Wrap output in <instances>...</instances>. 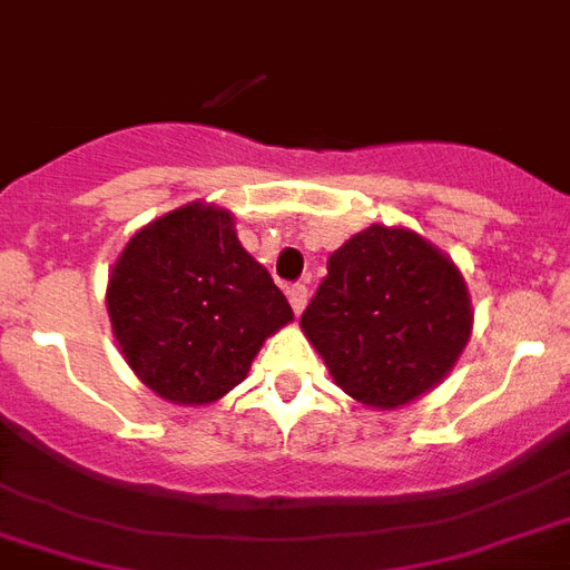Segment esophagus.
<instances>
[{"instance_id": "obj_1", "label": "esophagus", "mask_w": 570, "mask_h": 570, "mask_svg": "<svg viewBox=\"0 0 570 570\" xmlns=\"http://www.w3.org/2000/svg\"><path fill=\"white\" fill-rule=\"evenodd\" d=\"M286 298H289V304H293L295 316H301V309L307 307V286L293 284L289 289H286Z\"/></svg>"}]
</instances>
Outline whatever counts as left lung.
Here are the masks:
<instances>
[{"label": "left lung", "mask_w": 570, "mask_h": 570, "mask_svg": "<svg viewBox=\"0 0 570 570\" xmlns=\"http://www.w3.org/2000/svg\"><path fill=\"white\" fill-rule=\"evenodd\" d=\"M471 318L451 257L413 230L372 225L331 254L301 331L342 392L395 410L445 381Z\"/></svg>", "instance_id": "1"}]
</instances>
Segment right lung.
<instances>
[{
    "instance_id": "add662e5",
    "label": "right lung",
    "mask_w": 570,
    "mask_h": 570,
    "mask_svg": "<svg viewBox=\"0 0 570 570\" xmlns=\"http://www.w3.org/2000/svg\"><path fill=\"white\" fill-rule=\"evenodd\" d=\"M125 363L173 404H210L245 381L293 307L234 230L225 207L193 202L128 239L108 277Z\"/></svg>"
}]
</instances>
